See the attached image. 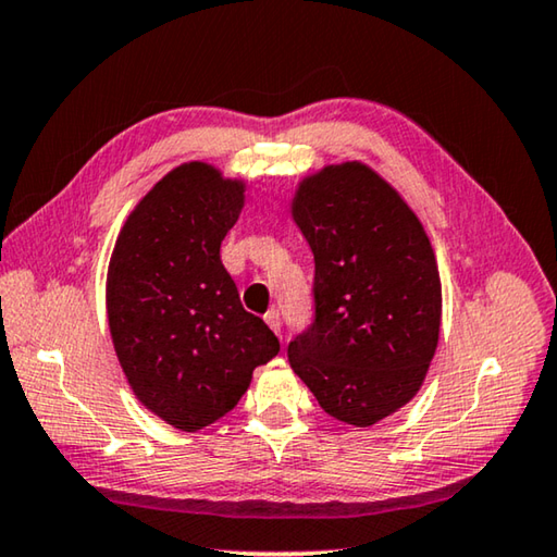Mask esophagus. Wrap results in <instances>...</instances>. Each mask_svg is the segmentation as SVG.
<instances>
[{
	"mask_svg": "<svg viewBox=\"0 0 557 557\" xmlns=\"http://www.w3.org/2000/svg\"><path fill=\"white\" fill-rule=\"evenodd\" d=\"M265 322H268V326L272 329V332H275V334H280L282 319H280V312H277V309H270V312L265 314Z\"/></svg>",
	"mask_w": 557,
	"mask_h": 557,
	"instance_id": "obj_1",
	"label": "esophagus"
}]
</instances>
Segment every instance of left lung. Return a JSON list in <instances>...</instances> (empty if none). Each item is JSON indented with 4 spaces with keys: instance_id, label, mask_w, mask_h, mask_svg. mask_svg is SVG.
Returning a JSON list of instances; mask_svg holds the SVG:
<instances>
[{
    "instance_id": "1",
    "label": "left lung",
    "mask_w": 557,
    "mask_h": 557,
    "mask_svg": "<svg viewBox=\"0 0 557 557\" xmlns=\"http://www.w3.org/2000/svg\"><path fill=\"white\" fill-rule=\"evenodd\" d=\"M292 213L314 252V317L287 358L326 414L375 425L420 391L435 356V252L398 191L358 162L309 176Z\"/></svg>"
}]
</instances>
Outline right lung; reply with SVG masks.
Here are the masks:
<instances>
[{"label":"right lung","instance_id":"right-lung-1","mask_svg":"<svg viewBox=\"0 0 557 557\" xmlns=\"http://www.w3.org/2000/svg\"><path fill=\"white\" fill-rule=\"evenodd\" d=\"M243 184L213 166H176L129 213L108 272L112 344L132 391L169 425L221 420L280 342L245 312L221 262Z\"/></svg>","mask_w":557,"mask_h":557}]
</instances>
